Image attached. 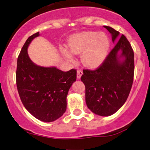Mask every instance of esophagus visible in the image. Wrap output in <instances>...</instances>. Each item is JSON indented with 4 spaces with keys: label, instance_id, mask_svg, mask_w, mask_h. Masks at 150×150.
Listing matches in <instances>:
<instances>
[{
    "label": "esophagus",
    "instance_id": "1",
    "mask_svg": "<svg viewBox=\"0 0 150 150\" xmlns=\"http://www.w3.org/2000/svg\"><path fill=\"white\" fill-rule=\"evenodd\" d=\"M83 74V71L81 69H78L77 71V79H79L81 77V76Z\"/></svg>",
    "mask_w": 150,
    "mask_h": 150
}]
</instances>
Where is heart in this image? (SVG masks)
I'll return each mask as SVG.
<instances>
[{"label":"heart","mask_w":150,"mask_h":150,"mask_svg":"<svg viewBox=\"0 0 150 150\" xmlns=\"http://www.w3.org/2000/svg\"><path fill=\"white\" fill-rule=\"evenodd\" d=\"M69 50L74 54H81V62L84 66L95 69L105 60L110 49V41L104 33L86 31L74 35L68 43ZM62 54L69 60L72 55L69 51L62 49Z\"/></svg>","instance_id":"obj_1"}]
</instances>
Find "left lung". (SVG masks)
Here are the masks:
<instances>
[{
  "label": "left lung",
  "instance_id": "left-lung-1",
  "mask_svg": "<svg viewBox=\"0 0 150 150\" xmlns=\"http://www.w3.org/2000/svg\"><path fill=\"white\" fill-rule=\"evenodd\" d=\"M117 41L104 62L94 70L83 69L81 80L86 87V103L98 115L107 117L126 103L134 76V52L126 37L110 26H104ZM122 52L119 56L118 52ZM123 57L124 60H120Z\"/></svg>",
  "mask_w": 150,
  "mask_h": 150
}]
</instances>
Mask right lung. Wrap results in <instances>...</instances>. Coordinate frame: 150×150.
Returning <instances> with one entry per match:
<instances>
[{"label": "right lung", "mask_w": 150, "mask_h": 150, "mask_svg": "<svg viewBox=\"0 0 150 150\" xmlns=\"http://www.w3.org/2000/svg\"><path fill=\"white\" fill-rule=\"evenodd\" d=\"M39 32L31 35L23 45L18 58L16 83L21 101L28 112L44 122L55 121L67 109V96L76 80V69L62 71L55 67H43L32 62L27 47Z\"/></svg>", "instance_id": "obj_1"}]
</instances>
